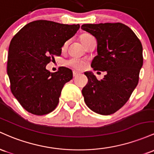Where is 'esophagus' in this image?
Here are the masks:
<instances>
[{
	"label": "esophagus",
	"instance_id": "obj_1",
	"mask_svg": "<svg viewBox=\"0 0 154 154\" xmlns=\"http://www.w3.org/2000/svg\"><path fill=\"white\" fill-rule=\"evenodd\" d=\"M72 75H73L74 77H75V76H76V75H79V72H77V71H75V70H74V71L72 72Z\"/></svg>",
	"mask_w": 154,
	"mask_h": 154
}]
</instances>
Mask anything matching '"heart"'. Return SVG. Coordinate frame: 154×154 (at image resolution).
<instances>
[{
    "label": "heart",
    "instance_id": "heart-1",
    "mask_svg": "<svg viewBox=\"0 0 154 154\" xmlns=\"http://www.w3.org/2000/svg\"><path fill=\"white\" fill-rule=\"evenodd\" d=\"M93 38L92 36L89 35V34H83L80 36V41L82 42V44L84 45L86 44V43L89 41V39ZM67 45L68 44L67 43H65L63 46V49H65L67 48ZM67 65L70 66L71 68H72L75 70H82L84 68H85L86 64L85 62L82 61V60H75V59H72V60H70L69 61L67 62Z\"/></svg>",
    "mask_w": 154,
    "mask_h": 154
}]
</instances>
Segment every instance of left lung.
Returning <instances> with one entry per match:
<instances>
[{
    "label": "left lung",
    "mask_w": 154,
    "mask_h": 154,
    "mask_svg": "<svg viewBox=\"0 0 154 154\" xmlns=\"http://www.w3.org/2000/svg\"><path fill=\"white\" fill-rule=\"evenodd\" d=\"M82 29L97 41V55L91 67L107 72L100 81L92 72H84L88 78L82 89L84 101L97 113L112 114L127 103L137 85L143 63L142 44L129 27L119 22L84 24Z\"/></svg>",
    "instance_id": "obj_1"
}]
</instances>
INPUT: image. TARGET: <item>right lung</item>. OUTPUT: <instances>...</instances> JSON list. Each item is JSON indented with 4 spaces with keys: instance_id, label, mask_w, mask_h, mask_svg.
Returning a JSON list of instances; mask_svg holds the SVG:
<instances>
[{
    "instance_id": "right-lung-1",
    "label": "right lung",
    "mask_w": 154,
    "mask_h": 154,
    "mask_svg": "<svg viewBox=\"0 0 154 154\" xmlns=\"http://www.w3.org/2000/svg\"><path fill=\"white\" fill-rule=\"evenodd\" d=\"M79 28V24L37 20L24 26L12 38L7 62L11 90L29 113L42 116L56 108L64 85L72 79V72L60 67L51 72L46 66L54 55H61L64 44Z\"/></svg>"
}]
</instances>
